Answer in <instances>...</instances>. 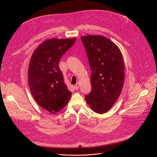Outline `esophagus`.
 Here are the masks:
<instances>
[{
    "mask_svg": "<svg viewBox=\"0 0 157 157\" xmlns=\"http://www.w3.org/2000/svg\"><path fill=\"white\" fill-rule=\"evenodd\" d=\"M79 86V82H77V83L75 85V89H76V90H77V89H78Z\"/></svg>",
    "mask_w": 157,
    "mask_h": 157,
    "instance_id": "34e87169",
    "label": "esophagus"
}]
</instances>
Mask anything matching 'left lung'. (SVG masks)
<instances>
[{
    "label": "left lung",
    "instance_id": "8db88e82",
    "mask_svg": "<svg viewBox=\"0 0 157 157\" xmlns=\"http://www.w3.org/2000/svg\"><path fill=\"white\" fill-rule=\"evenodd\" d=\"M91 70V92L87 104L98 114H104L118 99L124 81L122 54L116 44L102 35L81 37Z\"/></svg>",
    "mask_w": 157,
    "mask_h": 157
}]
</instances>
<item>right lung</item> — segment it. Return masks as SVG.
Returning <instances> with one entry per match:
<instances>
[{"mask_svg":"<svg viewBox=\"0 0 157 157\" xmlns=\"http://www.w3.org/2000/svg\"><path fill=\"white\" fill-rule=\"evenodd\" d=\"M74 38H51L42 42L33 52L28 83L36 103L55 114L68 103L71 96L59 68L61 56L75 43Z\"/></svg>","mask_w":157,"mask_h":157,"instance_id":"1","label":"right lung"}]
</instances>
